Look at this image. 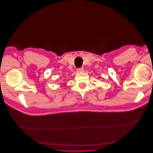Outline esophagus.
I'll return each instance as SVG.
<instances>
[{"mask_svg": "<svg viewBox=\"0 0 153 153\" xmlns=\"http://www.w3.org/2000/svg\"><path fill=\"white\" fill-rule=\"evenodd\" d=\"M77 73H82L84 71V69L83 68H78L77 70H76Z\"/></svg>", "mask_w": 153, "mask_h": 153, "instance_id": "34e87169", "label": "esophagus"}]
</instances>
